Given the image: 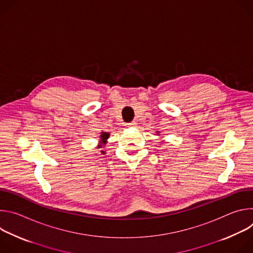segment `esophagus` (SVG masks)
<instances>
[{
	"label": "esophagus",
	"instance_id": "esophagus-1",
	"mask_svg": "<svg viewBox=\"0 0 253 253\" xmlns=\"http://www.w3.org/2000/svg\"><path fill=\"white\" fill-rule=\"evenodd\" d=\"M128 125H129V126H135L136 123H135V122H130V123H128Z\"/></svg>",
	"mask_w": 253,
	"mask_h": 253
}]
</instances>
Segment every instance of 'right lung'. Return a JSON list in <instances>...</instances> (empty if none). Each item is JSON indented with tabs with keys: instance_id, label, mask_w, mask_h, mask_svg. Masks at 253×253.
Wrapping results in <instances>:
<instances>
[{
	"instance_id": "right-lung-1",
	"label": "right lung",
	"mask_w": 253,
	"mask_h": 253,
	"mask_svg": "<svg viewBox=\"0 0 253 253\" xmlns=\"http://www.w3.org/2000/svg\"><path fill=\"white\" fill-rule=\"evenodd\" d=\"M109 136H110V134L108 133V132H101L100 143H99V145H98V148H102V146L105 145V144L107 143V139L109 138ZM102 153H104V152L102 151Z\"/></svg>"
}]
</instances>
